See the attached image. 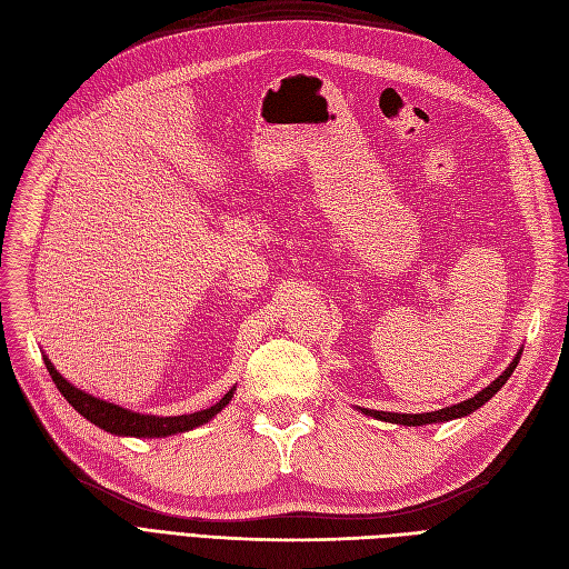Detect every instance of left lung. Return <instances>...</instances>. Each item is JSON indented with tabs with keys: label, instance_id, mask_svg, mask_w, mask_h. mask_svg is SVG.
Listing matches in <instances>:
<instances>
[{
	"label": "left lung",
	"instance_id": "1",
	"mask_svg": "<svg viewBox=\"0 0 569 569\" xmlns=\"http://www.w3.org/2000/svg\"><path fill=\"white\" fill-rule=\"evenodd\" d=\"M520 356H522V351L515 353L512 363L501 375H498L489 387H485L479 393H475L472 399H465V401H460L456 406L432 410V412H416V416H412V412H385V410H368V408H360V410H363L366 416H370V418L393 422V425H406V427H420V425L449 422V420H456V418H465V416H470V412H475L477 408L485 406L491 399V396L508 382V377L512 375V370L518 368V363H520Z\"/></svg>",
	"mask_w": 569,
	"mask_h": 569
}]
</instances>
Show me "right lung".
Instances as JSON below:
<instances>
[{
  "mask_svg": "<svg viewBox=\"0 0 569 569\" xmlns=\"http://www.w3.org/2000/svg\"><path fill=\"white\" fill-rule=\"evenodd\" d=\"M44 366L54 380L57 389L63 393V399L71 403L82 418H88L92 425L101 427L104 432L118 435V437H144V439H153V437H170V435H180V432H189L203 422H209L211 418H216L218 412L226 408L232 401L234 387L222 396L218 403H213L211 408L206 410H197L189 412V416H173V418H159V416H142V412H132L128 408H120L116 403L101 401L92 393H84L82 389L73 387L71 382L61 377V372L51 366V360L44 356Z\"/></svg>",
  "mask_w": 569,
  "mask_h": 569,
  "instance_id": "add662e5",
  "label": "right lung"
}]
</instances>
